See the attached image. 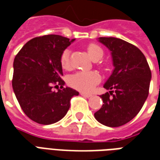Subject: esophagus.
Instances as JSON below:
<instances>
[{
    "label": "esophagus",
    "instance_id": "obj_1",
    "mask_svg": "<svg viewBox=\"0 0 160 160\" xmlns=\"http://www.w3.org/2000/svg\"><path fill=\"white\" fill-rule=\"evenodd\" d=\"M80 95L81 96H83L85 98H90L92 96V94L90 93H85V92H80Z\"/></svg>",
    "mask_w": 160,
    "mask_h": 160
}]
</instances>
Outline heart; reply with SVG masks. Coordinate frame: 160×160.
Instances as JSON below:
<instances>
[{"mask_svg": "<svg viewBox=\"0 0 160 160\" xmlns=\"http://www.w3.org/2000/svg\"><path fill=\"white\" fill-rule=\"evenodd\" d=\"M87 50L88 55L94 61L100 59L104 55L103 49L96 43H90L87 46ZM61 66L64 69H69V51L68 49H65L60 57ZM100 76L97 72L90 71V72H78L68 78V85L74 89L81 91V92H90L93 89V87L99 83Z\"/></svg>", "mask_w": 160, "mask_h": 160, "instance_id": "1", "label": "heart"}]
</instances>
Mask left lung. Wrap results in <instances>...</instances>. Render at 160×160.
<instances>
[{
    "label": "left lung",
    "instance_id": "1",
    "mask_svg": "<svg viewBox=\"0 0 160 160\" xmlns=\"http://www.w3.org/2000/svg\"><path fill=\"white\" fill-rule=\"evenodd\" d=\"M111 51L115 69L104 85L98 122L108 127L124 125L139 113L149 93L152 73L144 54L136 46L116 38H99Z\"/></svg>",
    "mask_w": 160,
    "mask_h": 160
}]
</instances>
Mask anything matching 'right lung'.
<instances>
[{
  "label": "right lung",
  "instance_id": "add662e5",
  "mask_svg": "<svg viewBox=\"0 0 160 160\" xmlns=\"http://www.w3.org/2000/svg\"><path fill=\"white\" fill-rule=\"evenodd\" d=\"M60 35L37 37L26 42L13 62L12 85L24 113L39 124L48 125L67 114L70 100L79 95L64 80L60 57L73 42ZM53 85L60 89L53 92Z\"/></svg>",
  "mask_w": 160,
  "mask_h": 160
}]
</instances>
